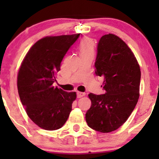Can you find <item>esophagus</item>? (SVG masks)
<instances>
[{
    "label": "esophagus",
    "instance_id": "esophagus-1",
    "mask_svg": "<svg viewBox=\"0 0 159 159\" xmlns=\"http://www.w3.org/2000/svg\"><path fill=\"white\" fill-rule=\"evenodd\" d=\"M84 96H85V93H82V92H79V91H78L77 92V97L78 98H81V97H83Z\"/></svg>",
    "mask_w": 159,
    "mask_h": 159
}]
</instances>
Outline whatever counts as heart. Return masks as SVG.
<instances>
[{"instance_id": "b5f03b06", "label": "heart", "mask_w": 159, "mask_h": 159, "mask_svg": "<svg viewBox=\"0 0 159 159\" xmlns=\"http://www.w3.org/2000/svg\"><path fill=\"white\" fill-rule=\"evenodd\" d=\"M80 52H81V54H93V42L90 39H84L82 40L81 44H80Z\"/></svg>"}]
</instances>
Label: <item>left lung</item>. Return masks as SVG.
I'll return each mask as SVG.
<instances>
[{
  "label": "left lung",
  "instance_id": "obj_1",
  "mask_svg": "<svg viewBox=\"0 0 159 159\" xmlns=\"http://www.w3.org/2000/svg\"><path fill=\"white\" fill-rule=\"evenodd\" d=\"M96 75L104 78L105 94L88 95L90 108L86 121L91 129L107 133L116 130L129 117L139 98L140 69L125 42L114 34L100 38L97 45Z\"/></svg>",
  "mask_w": 159,
  "mask_h": 159
}]
</instances>
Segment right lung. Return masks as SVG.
<instances>
[{
	"label": "right lung",
	"instance_id": "right-lung-1",
	"mask_svg": "<svg viewBox=\"0 0 159 159\" xmlns=\"http://www.w3.org/2000/svg\"><path fill=\"white\" fill-rule=\"evenodd\" d=\"M80 34L46 36L25 56L18 73V91L27 114L38 126L56 130L64 125L76 93H67L53 84L65 54Z\"/></svg>",
	"mask_w": 159,
	"mask_h": 159
}]
</instances>
